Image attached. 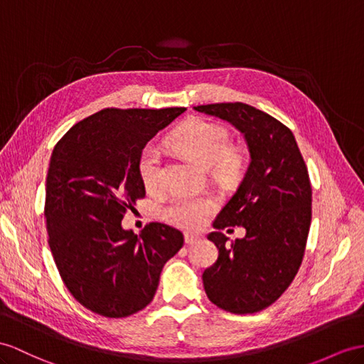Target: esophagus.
Instances as JSON below:
<instances>
[{
	"label": "esophagus",
	"instance_id": "esophagus-1",
	"mask_svg": "<svg viewBox=\"0 0 364 364\" xmlns=\"http://www.w3.org/2000/svg\"><path fill=\"white\" fill-rule=\"evenodd\" d=\"M184 240L188 245H197L200 243V237L193 235V234H184Z\"/></svg>",
	"mask_w": 364,
	"mask_h": 364
}]
</instances>
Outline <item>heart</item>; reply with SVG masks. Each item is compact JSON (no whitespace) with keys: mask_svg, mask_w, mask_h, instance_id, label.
<instances>
[{"mask_svg":"<svg viewBox=\"0 0 364 364\" xmlns=\"http://www.w3.org/2000/svg\"><path fill=\"white\" fill-rule=\"evenodd\" d=\"M169 144L201 167L215 166V172L223 180L235 178L243 171L245 160L235 149H229V132L226 127L203 118L184 121L167 138ZM138 173L146 189L154 191L161 181V156L155 146H146L138 156ZM215 209L208 197H178L164 208V218L175 226L198 229Z\"/></svg>","mask_w":364,"mask_h":364,"instance_id":"heart-1","label":"heart"}]
</instances>
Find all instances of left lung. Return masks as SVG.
I'll list each match as a JSON object with an SVG mask.
<instances>
[{"label":"left lung","instance_id":"obj_1","mask_svg":"<svg viewBox=\"0 0 364 364\" xmlns=\"http://www.w3.org/2000/svg\"><path fill=\"white\" fill-rule=\"evenodd\" d=\"M195 110L226 119L249 147L243 181L213 221L208 238L218 259L203 272L209 300L232 314H254L277 301L301 266L312 218V188L291 129L245 102H217ZM247 229L230 244L220 230Z\"/></svg>","mask_w":364,"mask_h":364}]
</instances>
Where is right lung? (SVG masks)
<instances>
[{
  "label": "right lung",
  "instance_id": "add662e5",
  "mask_svg": "<svg viewBox=\"0 0 364 364\" xmlns=\"http://www.w3.org/2000/svg\"><path fill=\"white\" fill-rule=\"evenodd\" d=\"M184 107L102 109L53 147L46 178L49 246L69 292L86 309L123 318L154 300L160 274L184 245L178 229L149 223L135 235L121 220L146 189L138 156Z\"/></svg>",
  "mask_w": 364,
  "mask_h": 364
}]
</instances>
